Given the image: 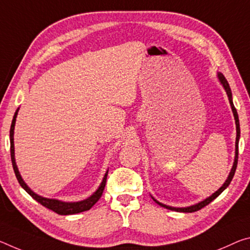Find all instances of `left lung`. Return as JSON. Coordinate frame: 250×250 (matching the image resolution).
I'll return each mask as SVG.
<instances>
[{
    "instance_id": "obj_1",
    "label": "left lung",
    "mask_w": 250,
    "mask_h": 250,
    "mask_svg": "<svg viewBox=\"0 0 250 250\" xmlns=\"http://www.w3.org/2000/svg\"><path fill=\"white\" fill-rule=\"evenodd\" d=\"M218 78H219V80L221 82V84L224 85V88L226 90V92H227V96L229 99V102H230V105H231V109H232V112H233V117H235V120H236V129H237V138H236V156H235V162H233V166H232V169L230 173H229V176L227 178V180H226L225 184L223 185V187L219 188L217 190L215 193H212L210 197H208L207 199H205L204 201H201V203L197 204V205H193V206H190V207H186V208H175V207H169L167 205H164L159 203V201L154 199L152 197V199L156 201V203L161 206V207L164 208H167L170 209V210H175V211H179V212H195L200 210L201 208L206 207V206L209 205L211 203L213 199H216V198L220 195L221 192L224 191V190L228 187L229 184H230L233 176H235V172H236V168H237V164H238V141H239V137H240V126H239V119H238V113H237V110L235 108V105L232 104V97H231V90H230V86H229V83L228 81L226 80V78L224 77L221 73H218Z\"/></svg>"
}]
</instances>
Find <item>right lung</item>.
Returning a JSON list of instances; mask_svg holds the SVG:
<instances>
[{
	"mask_svg": "<svg viewBox=\"0 0 250 250\" xmlns=\"http://www.w3.org/2000/svg\"><path fill=\"white\" fill-rule=\"evenodd\" d=\"M18 111L14 113L13 120H12V125H11V129H10V142H11V160H12V166H13V170L15 176H17V179L19 181V184L21 185V187L25 190V191L29 193V195L38 201V203L41 204L42 206H44L45 208L50 209L54 212H57L58 215H73V213H79L82 211H86L91 209V207L97 203V201L100 199L102 196V192H104V187H105V182H106V176H108V171L105 172V175L104 177V180H102L100 187L98 188L96 192L93 193L92 196L89 197L88 199L83 200V201H79V203H63V201L57 200V199H47V198L41 197L34 193L32 190H31L29 187H27L26 184L23 181L22 177L20 176V172L17 167V164H15V158H14V141H13V134H14V125H15V120H17V116H18Z\"/></svg>",
	"mask_w": 250,
	"mask_h": 250,
	"instance_id": "1",
	"label": "right lung"
}]
</instances>
